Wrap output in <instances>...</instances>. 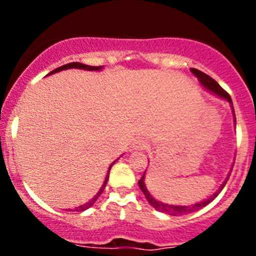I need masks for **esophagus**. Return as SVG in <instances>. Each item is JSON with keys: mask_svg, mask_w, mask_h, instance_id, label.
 I'll return each mask as SVG.
<instances>
[{"mask_svg": "<svg viewBox=\"0 0 256 256\" xmlns=\"http://www.w3.org/2000/svg\"><path fill=\"white\" fill-rule=\"evenodd\" d=\"M146 148H148V141H146V140L142 138V137H137V138H134V141H133L132 144V150L134 151L144 150Z\"/></svg>", "mask_w": 256, "mask_h": 256, "instance_id": "34e87169", "label": "esophagus"}]
</instances>
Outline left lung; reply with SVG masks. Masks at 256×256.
I'll use <instances>...</instances> for the list:
<instances>
[{"instance_id":"obj_1","label":"left lung","mask_w":256,"mask_h":256,"mask_svg":"<svg viewBox=\"0 0 256 256\" xmlns=\"http://www.w3.org/2000/svg\"><path fill=\"white\" fill-rule=\"evenodd\" d=\"M191 72H192V74H194V76L198 79L200 84L202 86V87H204L206 91H209L210 94H216V96L220 97V98H223V100H226L230 102V108H232V112H234V123H236V115H234V104H232V100H230V94H228L227 92H226L224 90H223V88H222L216 82V80H214V79L210 78L208 74L202 73L201 70L191 68ZM230 170H232V168H230ZM230 173H228V176H227V178L224 180V182L222 183L220 187H219V188L216 190V191L214 192L212 196H209V198H205V200L198 201V202H195V204H192V205H172V204H165V202H162V201L156 200V198L151 195L150 192H148V190L146 188V184H144V177H146L144 174H146V170H144V176H142L141 180H138V184H140V188H141V191L144 192V198H146V200H148V202H150L151 206L155 208L156 210H159V212H165V214H169V216H184V214H190V212H196V210H200L201 208H204V206H206L208 204H210V202H212V201L219 195V192L223 190V187L226 186V183H227L228 178H230Z\"/></svg>"}]
</instances>
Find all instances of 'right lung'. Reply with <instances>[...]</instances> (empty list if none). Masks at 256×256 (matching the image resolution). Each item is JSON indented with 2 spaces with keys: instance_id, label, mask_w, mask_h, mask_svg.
I'll use <instances>...</instances> for the list:
<instances>
[{
  "instance_id": "obj_1",
  "label": "right lung",
  "mask_w": 256,
  "mask_h": 256,
  "mask_svg": "<svg viewBox=\"0 0 256 256\" xmlns=\"http://www.w3.org/2000/svg\"><path fill=\"white\" fill-rule=\"evenodd\" d=\"M102 68H104V66H91V65L80 64V62H69V64L62 65V66L58 68V69L52 70L51 73H48V74H47V76H51V74L58 73V72H61V70H68V69H83V70H88V72H94V70H96V72H100V70L102 69ZM115 162H116V160H115ZM115 162H112V165H110V166H108V174H106L105 180H104L102 186H101V188L98 190V192H97L96 195H94V198H91V200L88 201V202H86V204L80 205V206L74 208V209H69V212H84V210H87L88 208H91L92 205L94 204V201H96L97 198H100V195H101V194H102L104 188H105L106 183H108V173H110V169H112V165L115 164Z\"/></svg>"
}]
</instances>
